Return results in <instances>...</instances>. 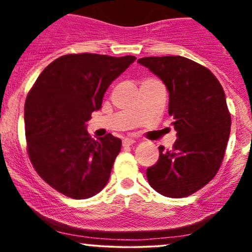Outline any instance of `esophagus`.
<instances>
[{
	"instance_id": "esophagus-1",
	"label": "esophagus",
	"mask_w": 252,
	"mask_h": 252,
	"mask_svg": "<svg viewBox=\"0 0 252 252\" xmlns=\"http://www.w3.org/2000/svg\"><path fill=\"white\" fill-rule=\"evenodd\" d=\"M122 143H123V147H129L131 146L132 143H135V140H132V138H124Z\"/></svg>"
}]
</instances>
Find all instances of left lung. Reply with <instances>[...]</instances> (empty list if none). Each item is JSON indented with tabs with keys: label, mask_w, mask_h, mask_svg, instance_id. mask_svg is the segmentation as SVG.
Returning a JSON list of instances; mask_svg holds the SVG:
<instances>
[{
	"label": "left lung",
	"mask_w": 252,
	"mask_h": 252,
	"mask_svg": "<svg viewBox=\"0 0 252 252\" xmlns=\"http://www.w3.org/2000/svg\"><path fill=\"white\" fill-rule=\"evenodd\" d=\"M137 62L168 90V114L178 136L172 150L158 147L160 156L147 169V179L164 196H189L215 178L224 158L231 130L224 90L209 68L185 57H146Z\"/></svg>",
	"instance_id": "left-lung-1"
}]
</instances>
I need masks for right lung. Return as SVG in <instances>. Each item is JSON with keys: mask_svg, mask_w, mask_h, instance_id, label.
I'll return each mask as SVG.
<instances>
[{"mask_svg": "<svg viewBox=\"0 0 252 252\" xmlns=\"http://www.w3.org/2000/svg\"><path fill=\"white\" fill-rule=\"evenodd\" d=\"M132 56L66 54L43 70L25 104L27 152L37 174L72 199H88L108 184L122 141L94 140L86 130L106 89L135 62Z\"/></svg>", "mask_w": 252, "mask_h": 252, "instance_id": "obj_1", "label": "right lung"}]
</instances>
